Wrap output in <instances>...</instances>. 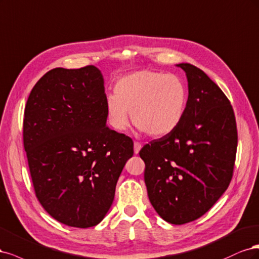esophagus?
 Masks as SVG:
<instances>
[{"instance_id":"obj_1","label":"esophagus","mask_w":259,"mask_h":259,"mask_svg":"<svg viewBox=\"0 0 259 259\" xmlns=\"http://www.w3.org/2000/svg\"><path fill=\"white\" fill-rule=\"evenodd\" d=\"M142 145L139 142H135V144H133V149H135V154H139V152L141 151Z\"/></svg>"}]
</instances>
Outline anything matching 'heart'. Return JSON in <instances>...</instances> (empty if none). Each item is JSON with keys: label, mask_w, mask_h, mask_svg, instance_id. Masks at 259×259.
<instances>
[{"label": "heart", "mask_w": 259, "mask_h": 259, "mask_svg": "<svg viewBox=\"0 0 259 259\" xmlns=\"http://www.w3.org/2000/svg\"><path fill=\"white\" fill-rule=\"evenodd\" d=\"M115 95L105 100L111 127L122 132L130 123L153 138L170 135L179 127L187 107V90L174 74L142 70L121 77Z\"/></svg>", "instance_id": "obj_1"}]
</instances>
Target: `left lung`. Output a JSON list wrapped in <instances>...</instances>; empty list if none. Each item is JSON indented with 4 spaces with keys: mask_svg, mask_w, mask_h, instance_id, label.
<instances>
[{
    "mask_svg": "<svg viewBox=\"0 0 259 259\" xmlns=\"http://www.w3.org/2000/svg\"><path fill=\"white\" fill-rule=\"evenodd\" d=\"M186 73L184 117L170 135L140 151L152 205L174 225L206 213L226 191L235 166L238 133L235 114L221 88L197 66L180 63Z\"/></svg>",
    "mask_w": 259,
    "mask_h": 259,
    "instance_id": "left-lung-1",
    "label": "left lung"
}]
</instances>
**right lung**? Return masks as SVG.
Listing matches in <instances>:
<instances>
[{"label": "right lung", "mask_w": 259, "mask_h": 259, "mask_svg": "<svg viewBox=\"0 0 259 259\" xmlns=\"http://www.w3.org/2000/svg\"><path fill=\"white\" fill-rule=\"evenodd\" d=\"M98 68H56L33 87L24 108L23 145L35 195L64 225L88 228L113 203L132 140L106 126Z\"/></svg>", "instance_id": "add662e5"}]
</instances>
